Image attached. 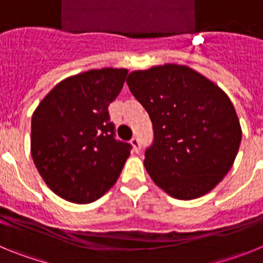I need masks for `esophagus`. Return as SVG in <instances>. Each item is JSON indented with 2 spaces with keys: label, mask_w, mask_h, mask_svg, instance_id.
<instances>
[{
  "label": "esophagus",
  "mask_w": 263,
  "mask_h": 263,
  "mask_svg": "<svg viewBox=\"0 0 263 263\" xmlns=\"http://www.w3.org/2000/svg\"><path fill=\"white\" fill-rule=\"evenodd\" d=\"M130 143L133 145L134 150H136L137 153H138L139 150H141V141H139L138 137H133V138H132V141H130Z\"/></svg>",
  "instance_id": "34e87169"
}]
</instances>
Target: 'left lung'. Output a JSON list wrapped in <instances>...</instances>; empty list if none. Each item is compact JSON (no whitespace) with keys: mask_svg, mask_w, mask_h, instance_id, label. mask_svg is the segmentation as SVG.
<instances>
[{"mask_svg":"<svg viewBox=\"0 0 263 263\" xmlns=\"http://www.w3.org/2000/svg\"><path fill=\"white\" fill-rule=\"evenodd\" d=\"M126 83L152 120L154 138L143 163L155 184L180 200L213 190L231 170L242 137L229 97L178 64L132 72Z\"/></svg>","mask_w":263,"mask_h":263,"instance_id":"obj_1","label":"left lung"}]
</instances>
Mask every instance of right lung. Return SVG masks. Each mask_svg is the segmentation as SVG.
Listing matches in <instances>:
<instances>
[{
  "instance_id": "obj_1",
  "label": "right lung",
  "mask_w": 263,
  "mask_h": 263,
  "mask_svg": "<svg viewBox=\"0 0 263 263\" xmlns=\"http://www.w3.org/2000/svg\"><path fill=\"white\" fill-rule=\"evenodd\" d=\"M126 69H92L60 81L31 118V155L58 196L87 204L120 176L133 146L116 138L109 105L120 95Z\"/></svg>"
}]
</instances>
